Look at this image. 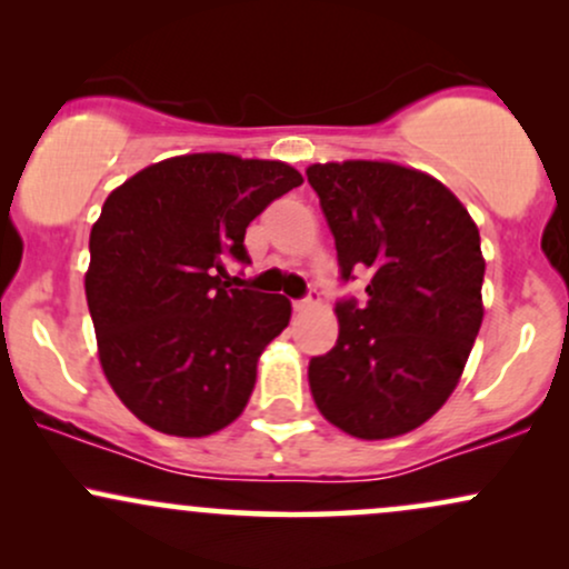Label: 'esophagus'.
<instances>
[{
    "instance_id": "1",
    "label": "esophagus",
    "mask_w": 569,
    "mask_h": 569,
    "mask_svg": "<svg viewBox=\"0 0 569 569\" xmlns=\"http://www.w3.org/2000/svg\"><path fill=\"white\" fill-rule=\"evenodd\" d=\"M312 305H316V299H312V297L293 299V310H297V312H302V310H307V307H312Z\"/></svg>"
}]
</instances>
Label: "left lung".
I'll list each match as a JSON object with an SVG mask.
<instances>
[{
  "instance_id": "8db88e82",
  "label": "left lung",
  "mask_w": 569,
  "mask_h": 569,
  "mask_svg": "<svg viewBox=\"0 0 569 569\" xmlns=\"http://www.w3.org/2000/svg\"><path fill=\"white\" fill-rule=\"evenodd\" d=\"M337 246L339 337L310 358L316 407L358 439L409 433L443 407L481 329L485 257L473 219L433 176L393 162L307 168Z\"/></svg>"
}]
</instances>
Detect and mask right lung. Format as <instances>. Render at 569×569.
<instances>
[{
	"mask_svg": "<svg viewBox=\"0 0 569 569\" xmlns=\"http://www.w3.org/2000/svg\"><path fill=\"white\" fill-rule=\"evenodd\" d=\"M299 184L286 162L184 154L143 168L103 202L84 293L103 375L149 428L200 439L246 409L291 302L221 278L227 262H251L246 227Z\"/></svg>",
	"mask_w": 569,
	"mask_h": 569,
	"instance_id": "right-lung-1",
	"label": "right lung"
}]
</instances>
